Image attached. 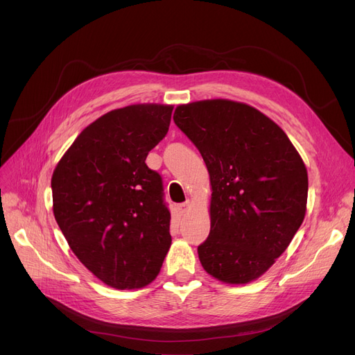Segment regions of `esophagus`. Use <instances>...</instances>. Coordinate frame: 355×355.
I'll list each match as a JSON object with an SVG mask.
<instances>
[{"instance_id": "1", "label": "esophagus", "mask_w": 355, "mask_h": 355, "mask_svg": "<svg viewBox=\"0 0 355 355\" xmlns=\"http://www.w3.org/2000/svg\"><path fill=\"white\" fill-rule=\"evenodd\" d=\"M190 207H191V202H190V201H185V202L178 204L177 210H178V213L182 216V214H185V213H187V211L190 210Z\"/></svg>"}]
</instances>
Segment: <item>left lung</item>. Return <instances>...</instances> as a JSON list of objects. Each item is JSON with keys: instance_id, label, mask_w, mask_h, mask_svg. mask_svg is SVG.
Listing matches in <instances>:
<instances>
[{"instance_id": "1", "label": "left lung", "mask_w": 355, "mask_h": 355, "mask_svg": "<svg viewBox=\"0 0 355 355\" xmlns=\"http://www.w3.org/2000/svg\"><path fill=\"white\" fill-rule=\"evenodd\" d=\"M175 125L206 162L210 234L201 266L217 281L245 285L289 246L306 213V166L282 128L250 105L229 99L180 105Z\"/></svg>"}]
</instances>
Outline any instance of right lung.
Here are the masks:
<instances>
[{
    "label": "right lung",
    "instance_id": "right-lung-1",
    "mask_svg": "<svg viewBox=\"0 0 355 355\" xmlns=\"http://www.w3.org/2000/svg\"><path fill=\"white\" fill-rule=\"evenodd\" d=\"M173 106L114 109L86 126L55 165L53 213L71 252L103 284L139 289L171 246L162 180L145 164L166 135Z\"/></svg>",
    "mask_w": 355,
    "mask_h": 355
}]
</instances>
